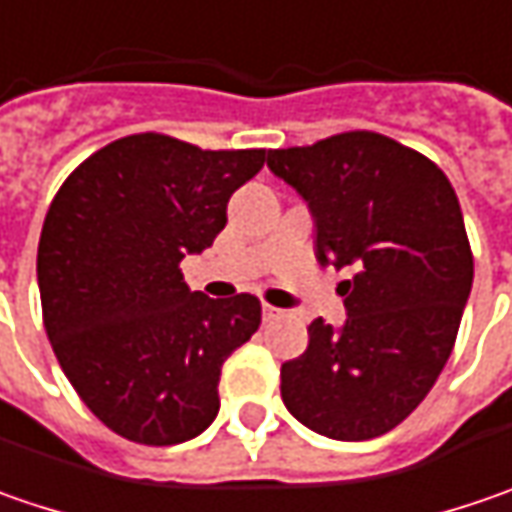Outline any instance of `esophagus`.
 Wrapping results in <instances>:
<instances>
[{
  "mask_svg": "<svg viewBox=\"0 0 512 512\" xmlns=\"http://www.w3.org/2000/svg\"><path fill=\"white\" fill-rule=\"evenodd\" d=\"M283 312H280L278 306H269V303H263V321H275V318H280Z\"/></svg>",
  "mask_w": 512,
  "mask_h": 512,
  "instance_id": "esophagus-1",
  "label": "esophagus"
}]
</instances>
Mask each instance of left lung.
Listing matches in <instances>:
<instances>
[{
  "label": "left lung",
  "mask_w": 512,
  "mask_h": 512,
  "mask_svg": "<svg viewBox=\"0 0 512 512\" xmlns=\"http://www.w3.org/2000/svg\"><path fill=\"white\" fill-rule=\"evenodd\" d=\"M266 166L306 200L321 266L344 280L341 329L309 323L306 352L280 367V398L335 441L389 433L433 389L473 289V252L447 174L375 131L269 151Z\"/></svg>",
  "instance_id": "obj_1"
}]
</instances>
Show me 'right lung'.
I'll list each match as a JSON object with an SVG mask.
<instances>
[{
  "mask_svg": "<svg viewBox=\"0 0 512 512\" xmlns=\"http://www.w3.org/2000/svg\"><path fill=\"white\" fill-rule=\"evenodd\" d=\"M263 148L203 151L131 134L91 154L56 191L36 252L56 361L108 430L168 447L220 410V369L260 326L255 295L191 292L180 260L209 249Z\"/></svg>",
  "mask_w": 512,
  "mask_h": 512,
  "instance_id": "1",
  "label": "right lung"
}]
</instances>
